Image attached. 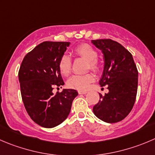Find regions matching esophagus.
<instances>
[{
  "label": "esophagus",
  "instance_id": "34e87169",
  "mask_svg": "<svg viewBox=\"0 0 155 155\" xmlns=\"http://www.w3.org/2000/svg\"><path fill=\"white\" fill-rule=\"evenodd\" d=\"M79 94H85L87 93L86 91H78Z\"/></svg>",
  "mask_w": 155,
  "mask_h": 155
}]
</instances>
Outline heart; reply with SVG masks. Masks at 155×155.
<instances>
[{"mask_svg": "<svg viewBox=\"0 0 155 155\" xmlns=\"http://www.w3.org/2000/svg\"><path fill=\"white\" fill-rule=\"evenodd\" d=\"M73 52L77 56L86 60L88 63V68L94 72H97L100 65L97 61V52L95 49L88 44H82L75 48ZM71 59L67 54H63L58 62V70L62 76H67L71 70ZM94 80L91 74L74 75L67 81V85L70 88L78 90H86L90 84Z\"/></svg>", "mask_w": 155, "mask_h": 155, "instance_id": "obj_1", "label": "heart"}]
</instances>
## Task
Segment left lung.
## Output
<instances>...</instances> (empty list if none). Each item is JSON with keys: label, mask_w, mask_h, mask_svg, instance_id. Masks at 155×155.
Instances as JSON below:
<instances>
[{"label": "left lung", "mask_w": 155, "mask_h": 155, "mask_svg": "<svg viewBox=\"0 0 155 155\" xmlns=\"http://www.w3.org/2000/svg\"><path fill=\"white\" fill-rule=\"evenodd\" d=\"M92 44L104 54L101 86L108 85L109 92L102 95L93 107V112L104 122L121 121L132 110L138 88V70L133 55L120 43L111 39L92 40Z\"/></svg>", "instance_id": "obj_1"}]
</instances>
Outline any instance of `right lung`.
<instances>
[{"instance_id":"right-lung-1","label":"right lung","mask_w":155,"mask_h":155,"mask_svg":"<svg viewBox=\"0 0 155 155\" xmlns=\"http://www.w3.org/2000/svg\"><path fill=\"white\" fill-rule=\"evenodd\" d=\"M70 42L44 41L28 52L19 70L21 95L27 113L39 126L53 128L64 122L78 92L67 88L54 94V87L64 85L58 62Z\"/></svg>"}]
</instances>
